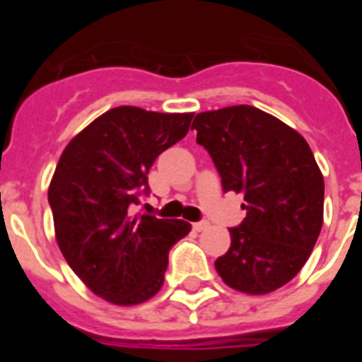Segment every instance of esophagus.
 Returning a JSON list of instances; mask_svg holds the SVG:
<instances>
[{
  "mask_svg": "<svg viewBox=\"0 0 362 362\" xmlns=\"http://www.w3.org/2000/svg\"><path fill=\"white\" fill-rule=\"evenodd\" d=\"M210 226L209 221H199V223H194V230L196 232H203V230H206Z\"/></svg>",
  "mask_w": 362,
  "mask_h": 362,
  "instance_id": "1",
  "label": "esophagus"
}]
</instances>
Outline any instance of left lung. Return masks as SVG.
<instances>
[{
	"instance_id": "1",
	"label": "left lung",
	"mask_w": 362,
	"mask_h": 362,
	"mask_svg": "<svg viewBox=\"0 0 362 362\" xmlns=\"http://www.w3.org/2000/svg\"><path fill=\"white\" fill-rule=\"evenodd\" d=\"M192 130L209 150L225 192L245 196L216 270L230 288L264 296L305 267L322 226L325 179L308 143L272 114L235 105L197 114Z\"/></svg>"
}]
</instances>
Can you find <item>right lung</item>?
Listing matches in <instances>:
<instances>
[{"label": "right lung", "instance_id": "right-lung-1", "mask_svg": "<svg viewBox=\"0 0 362 362\" xmlns=\"http://www.w3.org/2000/svg\"><path fill=\"white\" fill-rule=\"evenodd\" d=\"M192 112L163 114L116 107L63 150L49 187L54 232L63 257L86 288L117 306L161 290L168 250L192 230L179 219L130 216L150 166L190 129Z\"/></svg>", "mask_w": 362, "mask_h": 362}]
</instances>
